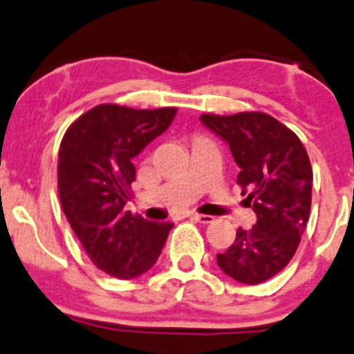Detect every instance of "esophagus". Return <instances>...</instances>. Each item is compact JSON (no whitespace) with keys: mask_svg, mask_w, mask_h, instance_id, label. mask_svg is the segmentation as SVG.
<instances>
[{"mask_svg":"<svg viewBox=\"0 0 354 354\" xmlns=\"http://www.w3.org/2000/svg\"><path fill=\"white\" fill-rule=\"evenodd\" d=\"M189 217L193 218V221L200 222V224H212L214 222V217L212 215H202V214H192Z\"/></svg>","mask_w":354,"mask_h":354,"instance_id":"esophagus-1","label":"esophagus"}]
</instances>
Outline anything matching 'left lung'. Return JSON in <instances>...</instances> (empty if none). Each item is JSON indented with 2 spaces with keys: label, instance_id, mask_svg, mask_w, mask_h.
I'll use <instances>...</instances> for the list:
<instances>
[{
  "label": "left lung",
  "instance_id": "8db88e82",
  "mask_svg": "<svg viewBox=\"0 0 354 354\" xmlns=\"http://www.w3.org/2000/svg\"><path fill=\"white\" fill-rule=\"evenodd\" d=\"M202 124L229 146L241 167L237 185L256 214L239 229L217 265L239 283L258 285L288 265L300 244L312 202V166L299 137L261 111L202 115Z\"/></svg>",
  "mask_w": 354,
  "mask_h": 354
}]
</instances>
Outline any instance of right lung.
<instances>
[{
  "label": "right lung",
  "instance_id": "1",
  "mask_svg": "<svg viewBox=\"0 0 354 354\" xmlns=\"http://www.w3.org/2000/svg\"><path fill=\"white\" fill-rule=\"evenodd\" d=\"M176 109L133 110L98 105L81 115L59 149L62 210L91 261L115 278H136L158 261L171 222L125 210L136 180L133 158L161 136Z\"/></svg>",
  "mask_w": 354,
  "mask_h": 354
}]
</instances>
